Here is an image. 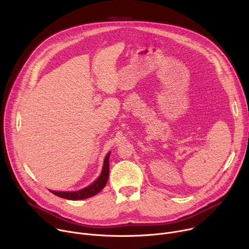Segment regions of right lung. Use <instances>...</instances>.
Returning <instances> with one entry per match:
<instances>
[{"label":"right lung","instance_id":"obj_1","mask_svg":"<svg viewBox=\"0 0 249 249\" xmlns=\"http://www.w3.org/2000/svg\"><path fill=\"white\" fill-rule=\"evenodd\" d=\"M109 156H110V153L106 155L104 159L101 174L97 178V180L94 181L91 185L82 190L74 191V192H57V191H51V192L58 197L65 198L68 200H82V199L89 198L91 196L96 195L99 191H101L104 188L106 183H107L108 176H109Z\"/></svg>","mask_w":249,"mask_h":249}]
</instances>
